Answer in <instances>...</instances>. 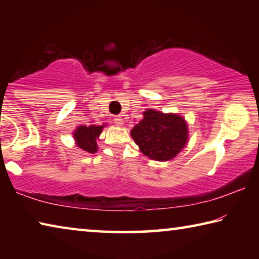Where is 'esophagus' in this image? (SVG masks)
<instances>
[{"instance_id": "1", "label": "esophagus", "mask_w": 259, "mask_h": 259, "mask_svg": "<svg viewBox=\"0 0 259 259\" xmlns=\"http://www.w3.org/2000/svg\"><path fill=\"white\" fill-rule=\"evenodd\" d=\"M114 123H115V125H117V126H122L124 124V121L121 116H115L114 117Z\"/></svg>"}]
</instances>
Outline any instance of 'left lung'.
<instances>
[{
  "label": "left lung",
  "instance_id": "obj_1",
  "mask_svg": "<svg viewBox=\"0 0 259 259\" xmlns=\"http://www.w3.org/2000/svg\"><path fill=\"white\" fill-rule=\"evenodd\" d=\"M143 120L130 130L131 137L144 155L155 161H170L188 142L187 122L176 113L148 108Z\"/></svg>",
  "mask_w": 259,
  "mask_h": 259
}]
</instances>
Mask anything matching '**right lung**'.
Instances as JSON below:
<instances>
[{"label":"right lung","instance_id":"obj_1","mask_svg":"<svg viewBox=\"0 0 259 259\" xmlns=\"http://www.w3.org/2000/svg\"><path fill=\"white\" fill-rule=\"evenodd\" d=\"M107 124L102 125H94L91 124L89 126L87 125H78L73 133V138L75 140L76 146L80 150L84 151L87 153H91L94 154L98 151L97 140L99 139V136L102 134L103 129Z\"/></svg>","mask_w":259,"mask_h":259}]
</instances>
